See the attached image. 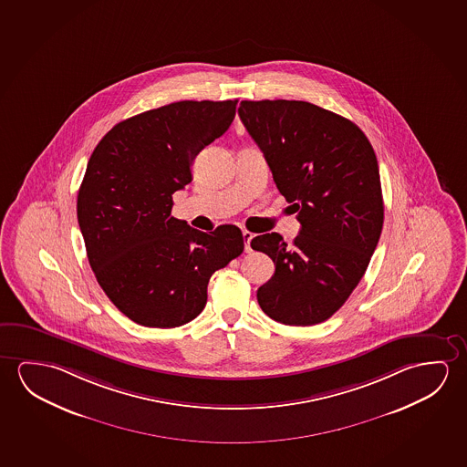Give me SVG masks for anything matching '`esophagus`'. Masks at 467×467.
<instances>
[{
  "mask_svg": "<svg viewBox=\"0 0 467 467\" xmlns=\"http://www.w3.org/2000/svg\"><path fill=\"white\" fill-rule=\"evenodd\" d=\"M243 237H244V251L247 252V254H249V252H252L251 241L252 237H254V234H252V233H249V231H244V233H243Z\"/></svg>",
  "mask_w": 467,
  "mask_h": 467,
  "instance_id": "34e87169",
  "label": "esophagus"
}]
</instances>
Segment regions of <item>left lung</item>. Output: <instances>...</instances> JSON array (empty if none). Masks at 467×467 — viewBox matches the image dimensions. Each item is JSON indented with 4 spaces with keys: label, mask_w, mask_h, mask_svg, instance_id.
I'll return each instance as SVG.
<instances>
[{
    "label": "left lung",
    "mask_w": 467,
    "mask_h": 467,
    "mask_svg": "<svg viewBox=\"0 0 467 467\" xmlns=\"http://www.w3.org/2000/svg\"><path fill=\"white\" fill-rule=\"evenodd\" d=\"M237 113L301 223L293 244L278 233L252 239L275 264L259 306L285 325L325 322L359 285L380 239L375 151L354 122L309 101L244 100Z\"/></svg>",
    "instance_id": "1"
}]
</instances>
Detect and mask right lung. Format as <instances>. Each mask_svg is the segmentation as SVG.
<instances>
[{
  "label": "right lung",
  "mask_w": 467,
  "mask_h": 467,
  "mask_svg": "<svg viewBox=\"0 0 467 467\" xmlns=\"http://www.w3.org/2000/svg\"><path fill=\"white\" fill-rule=\"evenodd\" d=\"M237 100L176 101L118 122L87 163L78 222L109 301L132 322L174 328L207 304L210 276L244 251L234 224L212 233L171 215L197 153L223 136Z\"/></svg>",
  "instance_id": "obj_1"
}]
</instances>
